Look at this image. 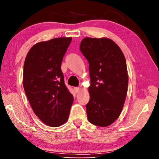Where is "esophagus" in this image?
<instances>
[{"label": "esophagus", "instance_id": "34e87169", "mask_svg": "<svg viewBox=\"0 0 159 159\" xmlns=\"http://www.w3.org/2000/svg\"><path fill=\"white\" fill-rule=\"evenodd\" d=\"M74 90H75V92H76V93H79V91H80V88H79V87H75V88H74Z\"/></svg>", "mask_w": 159, "mask_h": 159}]
</instances>
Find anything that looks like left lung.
Here are the masks:
<instances>
[{
  "mask_svg": "<svg viewBox=\"0 0 159 159\" xmlns=\"http://www.w3.org/2000/svg\"><path fill=\"white\" fill-rule=\"evenodd\" d=\"M80 50L89 63L88 119L93 125L107 127L119 117L127 95L128 75L125 56L108 38L86 37L80 43Z\"/></svg>",
  "mask_w": 159,
  "mask_h": 159,
  "instance_id": "1",
  "label": "left lung"
}]
</instances>
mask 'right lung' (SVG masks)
I'll return each instance as SVG.
<instances>
[{
	"instance_id": "1",
	"label": "right lung",
	"mask_w": 159,
	"mask_h": 159,
	"mask_svg": "<svg viewBox=\"0 0 159 159\" xmlns=\"http://www.w3.org/2000/svg\"><path fill=\"white\" fill-rule=\"evenodd\" d=\"M71 37L39 42L26 55L23 86L30 105L40 120L58 127L68 120L74 97L64 81L61 64Z\"/></svg>"
}]
</instances>
